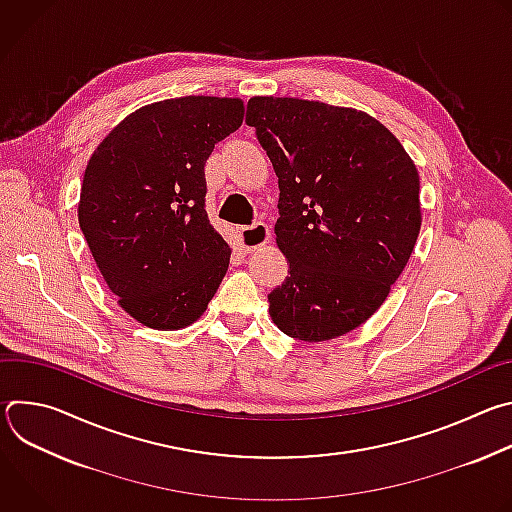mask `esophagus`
<instances>
[{
	"label": "esophagus",
	"mask_w": 512,
	"mask_h": 512,
	"mask_svg": "<svg viewBox=\"0 0 512 512\" xmlns=\"http://www.w3.org/2000/svg\"><path fill=\"white\" fill-rule=\"evenodd\" d=\"M239 237H241V249L245 253H251V251L267 245L271 239V233L265 223H255L251 227H241Z\"/></svg>",
	"instance_id": "esophagus-1"
}]
</instances>
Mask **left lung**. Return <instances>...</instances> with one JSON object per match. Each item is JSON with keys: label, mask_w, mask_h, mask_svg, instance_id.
I'll list each match as a JSON object with an SVG mask.
<instances>
[{"label": "left lung", "mask_w": 512, "mask_h": 512, "mask_svg": "<svg viewBox=\"0 0 512 512\" xmlns=\"http://www.w3.org/2000/svg\"><path fill=\"white\" fill-rule=\"evenodd\" d=\"M255 127L279 184L275 241L289 275L273 324L304 342L367 322L405 269L419 229V174L375 117L296 97H253Z\"/></svg>", "instance_id": "left-lung-1"}]
</instances>
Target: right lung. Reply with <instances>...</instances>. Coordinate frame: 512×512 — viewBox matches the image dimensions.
Here are the masks:
<instances>
[{
	"label": "right lung",
	"instance_id": "right-lung-1",
	"mask_svg": "<svg viewBox=\"0 0 512 512\" xmlns=\"http://www.w3.org/2000/svg\"><path fill=\"white\" fill-rule=\"evenodd\" d=\"M243 115V101L229 97L145 105L87 164L81 231L117 304L143 326L194 324L229 269L231 247L204 210V164Z\"/></svg>",
	"mask_w": 512,
	"mask_h": 512
}]
</instances>
